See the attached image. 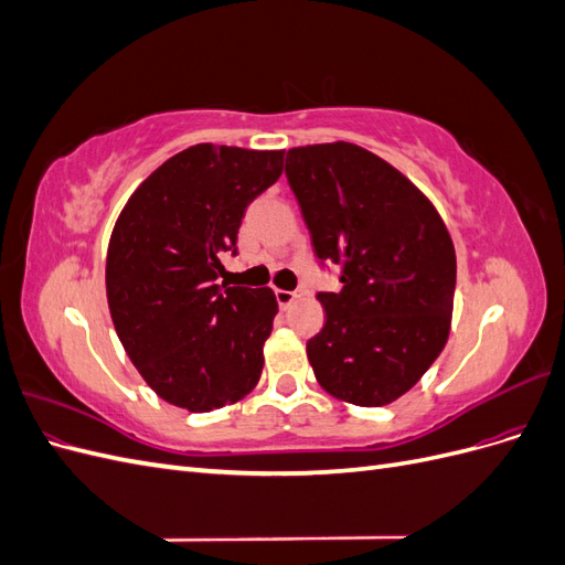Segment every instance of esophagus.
Returning a JSON list of instances; mask_svg holds the SVG:
<instances>
[{"label":"esophagus","mask_w":565,"mask_h":565,"mask_svg":"<svg viewBox=\"0 0 565 565\" xmlns=\"http://www.w3.org/2000/svg\"><path fill=\"white\" fill-rule=\"evenodd\" d=\"M276 299L280 303V309H287L289 303L301 299V292H287V289H276Z\"/></svg>","instance_id":"1"}]
</instances>
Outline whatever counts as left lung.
<instances>
[{
	"label": "left lung",
	"instance_id": "8db88e82",
	"mask_svg": "<svg viewBox=\"0 0 565 565\" xmlns=\"http://www.w3.org/2000/svg\"><path fill=\"white\" fill-rule=\"evenodd\" d=\"M285 174L320 262L341 266L339 295H318L324 328L306 355L341 403L382 407L431 367L450 337L457 259L438 210L374 152L313 143Z\"/></svg>",
	"mask_w": 565,
	"mask_h": 565
}]
</instances>
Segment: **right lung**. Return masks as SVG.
<instances>
[{
	"instance_id": "1",
	"label": "right lung",
	"mask_w": 565,
	"mask_h": 565,
	"mask_svg": "<svg viewBox=\"0 0 565 565\" xmlns=\"http://www.w3.org/2000/svg\"><path fill=\"white\" fill-rule=\"evenodd\" d=\"M282 156L191 146L136 188L115 221L106 256L115 332L146 384L188 413L243 401L262 377L276 295L218 278L247 204L280 179Z\"/></svg>"
}]
</instances>
